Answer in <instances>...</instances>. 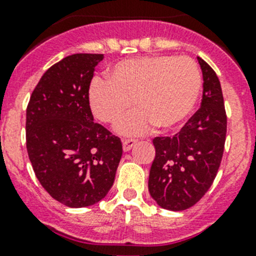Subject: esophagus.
Listing matches in <instances>:
<instances>
[{"label": "esophagus", "mask_w": 256, "mask_h": 256, "mask_svg": "<svg viewBox=\"0 0 256 256\" xmlns=\"http://www.w3.org/2000/svg\"><path fill=\"white\" fill-rule=\"evenodd\" d=\"M136 141H138V140H135V138H125V140H122L124 151H125V152L130 151L131 147H132L134 144H136Z\"/></svg>", "instance_id": "1"}]
</instances>
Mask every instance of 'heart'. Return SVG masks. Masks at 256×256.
I'll use <instances>...</instances> for the list:
<instances>
[{"label":"heart","mask_w":256,"mask_h":256,"mask_svg":"<svg viewBox=\"0 0 256 256\" xmlns=\"http://www.w3.org/2000/svg\"><path fill=\"white\" fill-rule=\"evenodd\" d=\"M202 89V76L188 56H156L118 62L106 76L90 84L88 100L92 115L104 124L121 120L116 131L141 135L152 125L160 130L177 128L194 109Z\"/></svg>","instance_id":"heart-1"}]
</instances>
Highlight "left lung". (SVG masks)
Wrapping results in <instances>:
<instances>
[{"instance_id":"1","label":"left lung","mask_w":256,"mask_h":256,"mask_svg":"<svg viewBox=\"0 0 256 256\" xmlns=\"http://www.w3.org/2000/svg\"><path fill=\"white\" fill-rule=\"evenodd\" d=\"M203 74L200 108L180 132L152 140L156 156L150 170L148 190L160 207L184 210L194 206L216 176L226 136V112L216 72L198 56Z\"/></svg>"}]
</instances>
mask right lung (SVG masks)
<instances>
[{
	"label": "right lung",
	"instance_id": "add662e5",
	"mask_svg": "<svg viewBox=\"0 0 256 256\" xmlns=\"http://www.w3.org/2000/svg\"><path fill=\"white\" fill-rule=\"evenodd\" d=\"M102 54L78 53L52 66L40 79L26 114V144L42 187L70 208L108 194L122 154L118 136L94 122L88 92Z\"/></svg>",
	"mask_w": 256,
	"mask_h": 256
}]
</instances>
